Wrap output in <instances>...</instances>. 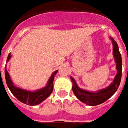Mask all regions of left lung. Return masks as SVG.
Segmentation results:
<instances>
[{"instance_id":"left-lung-1","label":"left lung","mask_w":128,"mask_h":128,"mask_svg":"<svg viewBox=\"0 0 128 128\" xmlns=\"http://www.w3.org/2000/svg\"><path fill=\"white\" fill-rule=\"evenodd\" d=\"M113 44V56H114L115 62L116 63V74L115 78L112 83L108 87L99 90L97 92H93L83 90L79 88L76 84V81L72 76H70V80L72 83V91L75 96L80 100L82 102L89 106H96L104 102L108 98H110L119 87L122 78V56L119 52V49L117 43L114 39L110 37Z\"/></svg>"}]
</instances>
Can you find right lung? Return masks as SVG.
<instances>
[{
	"instance_id": "right-lung-1",
	"label": "right lung",
	"mask_w": 128,
	"mask_h": 128,
	"mask_svg": "<svg viewBox=\"0 0 128 128\" xmlns=\"http://www.w3.org/2000/svg\"><path fill=\"white\" fill-rule=\"evenodd\" d=\"M10 58L11 54L10 53L7 58V62L10 60ZM58 72V70H57L53 72L52 76H50V78L48 80L47 85L45 87L42 88L41 89L37 90L36 91L32 92L15 86L13 84L12 80L10 79V77L9 73L7 71L6 68L5 67L4 69L6 82L8 87L11 92L12 93V94L14 95L18 100H20V102L24 103L26 104L30 105V106H35V105L40 104L42 102L46 100L52 94V92H53V89H54V77Z\"/></svg>"
}]
</instances>
